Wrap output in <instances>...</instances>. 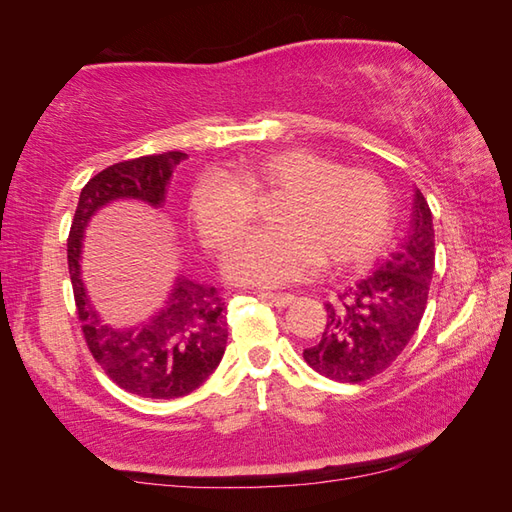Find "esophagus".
<instances>
[{
	"instance_id": "obj_1",
	"label": "esophagus",
	"mask_w": 512,
	"mask_h": 512,
	"mask_svg": "<svg viewBox=\"0 0 512 512\" xmlns=\"http://www.w3.org/2000/svg\"><path fill=\"white\" fill-rule=\"evenodd\" d=\"M259 298L268 300V302H271V305H275V307H289L291 302L296 300V298L291 296V293H259Z\"/></svg>"
}]
</instances>
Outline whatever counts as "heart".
Returning a JSON list of instances; mask_svg holds the SVG:
<instances>
[{"label": "heart", "mask_w": 512, "mask_h": 512, "mask_svg": "<svg viewBox=\"0 0 512 512\" xmlns=\"http://www.w3.org/2000/svg\"><path fill=\"white\" fill-rule=\"evenodd\" d=\"M280 194L271 228L250 230L225 259L232 280L282 287L316 271L370 262L391 237L393 198L366 169L339 167L302 146L241 160L235 171L205 169L189 189L187 210L205 246L223 253L257 212V198Z\"/></svg>", "instance_id": "1"}]
</instances>
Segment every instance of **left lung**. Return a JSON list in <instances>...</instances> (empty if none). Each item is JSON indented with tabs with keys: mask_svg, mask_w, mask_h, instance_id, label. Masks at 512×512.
<instances>
[{
	"mask_svg": "<svg viewBox=\"0 0 512 512\" xmlns=\"http://www.w3.org/2000/svg\"><path fill=\"white\" fill-rule=\"evenodd\" d=\"M436 266V244L427 198L415 189L413 221L400 250L366 280L327 302L320 341L302 357L327 379L361 384L400 357L418 329Z\"/></svg>",
	"mask_w": 512,
	"mask_h": 512,
	"instance_id": "left-lung-1",
	"label": "left lung"
}]
</instances>
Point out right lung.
<instances>
[{
  "mask_svg": "<svg viewBox=\"0 0 512 512\" xmlns=\"http://www.w3.org/2000/svg\"><path fill=\"white\" fill-rule=\"evenodd\" d=\"M183 160L187 153L167 151L99 171L81 189L67 237V266L85 345L119 388L151 400L189 395L219 366L228 343L223 296L219 289L178 277L167 307L149 325L117 332L99 323L85 296L79 271L81 239L90 216L115 198L162 205L171 173Z\"/></svg>",
  "mask_w": 512,
  "mask_h": 512,
  "instance_id": "obj_1",
  "label": "right lung"
}]
</instances>
